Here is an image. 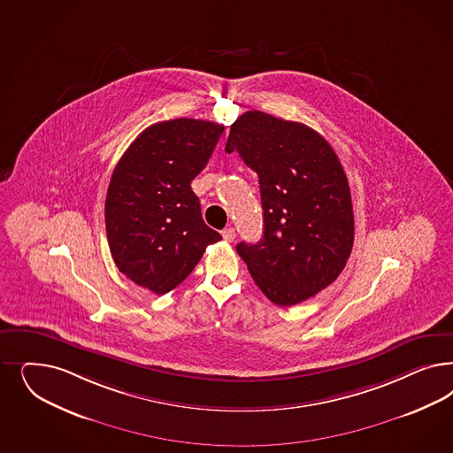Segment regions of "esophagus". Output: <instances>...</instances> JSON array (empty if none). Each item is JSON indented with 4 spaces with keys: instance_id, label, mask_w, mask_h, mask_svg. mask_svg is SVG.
Returning <instances> with one entry per match:
<instances>
[{
    "instance_id": "1",
    "label": "esophagus",
    "mask_w": 453,
    "mask_h": 453,
    "mask_svg": "<svg viewBox=\"0 0 453 453\" xmlns=\"http://www.w3.org/2000/svg\"><path fill=\"white\" fill-rule=\"evenodd\" d=\"M221 236H223V240H226V242H234L236 234H234V230L232 226H228V228H225V230L221 232Z\"/></svg>"
}]
</instances>
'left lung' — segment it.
I'll list each match as a JSON object with an SVG mask.
<instances>
[{"label": "left lung", "mask_w": 453, "mask_h": 453, "mask_svg": "<svg viewBox=\"0 0 453 453\" xmlns=\"http://www.w3.org/2000/svg\"><path fill=\"white\" fill-rule=\"evenodd\" d=\"M225 150L258 175L263 238L236 245L258 288L292 307L334 283L350 257L355 221L330 143L303 123L253 110L236 118Z\"/></svg>", "instance_id": "8db88e82"}]
</instances>
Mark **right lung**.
<instances>
[{
    "mask_svg": "<svg viewBox=\"0 0 453 453\" xmlns=\"http://www.w3.org/2000/svg\"><path fill=\"white\" fill-rule=\"evenodd\" d=\"M223 128L176 118L136 136L118 161L104 202V223L118 270L163 295L173 290L221 234L204 225L191 180L210 160Z\"/></svg>",
    "mask_w": 453,
    "mask_h": 453,
    "instance_id": "obj_1",
    "label": "right lung"
}]
</instances>
